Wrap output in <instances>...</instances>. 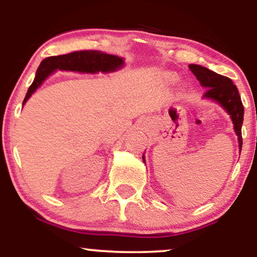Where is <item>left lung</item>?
I'll list each match as a JSON object with an SVG mask.
<instances>
[{"instance_id":"1","label":"left lung","mask_w":257,"mask_h":257,"mask_svg":"<svg viewBox=\"0 0 257 257\" xmlns=\"http://www.w3.org/2000/svg\"><path fill=\"white\" fill-rule=\"evenodd\" d=\"M191 71L194 73L196 79L202 86L207 87L205 98L215 100L230 114L234 124V130L238 138L240 151L242 149V122H243V104L241 101L240 93L233 80L226 76L210 71L209 69L198 64L189 65ZM143 160L145 161L143 157Z\"/></svg>"}]
</instances>
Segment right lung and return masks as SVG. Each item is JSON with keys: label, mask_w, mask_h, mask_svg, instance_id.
<instances>
[{"label": "right lung", "mask_w": 257, "mask_h": 257, "mask_svg": "<svg viewBox=\"0 0 257 257\" xmlns=\"http://www.w3.org/2000/svg\"><path fill=\"white\" fill-rule=\"evenodd\" d=\"M124 64L120 57L114 55H107L101 51L80 50L73 51L68 55H59L47 57L42 61L38 66L36 77L29 86V90L23 100V105L29 99L38 86L44 82L45 78L55 70H77L83 72H98V71H114Z\"/></svg>", "instance_id": "right-lung-1"}]
</instances>
